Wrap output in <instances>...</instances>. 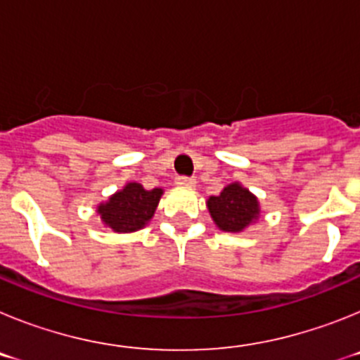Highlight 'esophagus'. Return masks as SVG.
I'll list each match as a JSON object with an SVG mask.
<instances>
[{"label":"esophagus","mask_w":360,"mask_h":360,"mask_svg":"<svg viewBox=\"0 0 360 360\" xmlns=\"http://www.w3.org/2000/svg\"><path fill=\"white\" fill-rule=\"evenodd\" d=\"M176 184H178V186H195L196 180L193 176H186V174H180V176H176Z\"/></svg>","instance_id":"34e87169"}]
</instances>
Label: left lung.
Here are the masks:
<instances>
[{
  "instance_id": "obj_1",
  "label": "left lung",
  "mask_w": 360,
  "mask_h": 360,
  "mask_svg": "<svg viewBox=\"0 0 360 360\" xmlns=\"http://www.w3.org/2000/svg\"><path fill=\"white\" fill-rule=\"evenodd\" d=\"M207 207L216 225L227 232L243 231L259 214L256 196L240 184H231L218 196H211Z\"/></svg>"
}]
</instances>
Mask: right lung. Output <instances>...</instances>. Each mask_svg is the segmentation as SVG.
Instances as JSON below:
<instances>
[{
    "label": "right lung",
    "mask_w": 360,
    "mask_h": 360,
    "mask_svg": "<svg viewBox=\"0 0 360 360\" xmlns=\"http://www.w3.org/2000/svg\"><path fill=\"white\" fill-rule=\"evenodd\" d=\"M160 196L162 189L146 191L141 184H128L111 196L110 202L98 205V214L113 231L133 232L151 219Z\"/></svg>",
    "instance_id": "obj_1"
}]
</instances>
